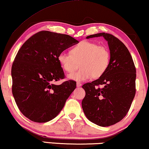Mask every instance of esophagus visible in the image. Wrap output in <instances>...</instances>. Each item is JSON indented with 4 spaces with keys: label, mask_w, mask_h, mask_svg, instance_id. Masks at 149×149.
<instances>
[{
    "label": "esophagus",
    "mask_w": 149,
    "mask_h": 149,
    "mask_svg": "<svg viewBox=\"0 0 149 149\" xmlns=\"http://www.w3.org/2000/svg\"><path fill=\"white\" fill-rule=\"evenodd\" d=\"M77 86L78 88L80 87V86H81V84L79 83V82H77Z\"/></svg>",
    "instance_id": "esophagus-1"
}]
</instances>
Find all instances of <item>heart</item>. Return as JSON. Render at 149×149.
Returning <instances> with one entry per match:
<instances>
[{"label": "heart", "instance_id": "heart-1", "mask_svg": "<svg viewBox=\"0 0 149 149\" xmlns=\"http://www.w3.org/2000/svg\"><path fill=\"white\" fill-rule=\"evenodd\" d=\"M70 52H60L57 58L62 68L68 73L75 70L80 63L81 69L68 76L72 80L80 82L100 78L109 68L111 53L104 45L85 41L73 47Z\"/></svg>", "mask_w": 149, "mask_h": 149}]
</instances>
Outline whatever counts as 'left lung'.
Masks as SVG:
<instances>
[{
    "instance_id": "left-lung-1",
    "label": "left lung",
    "mask_w": 149,
    "mask_h": 149,
    "mask_svg": "<svg viewBox=\"0 0 149 149\" xmlns=\"http://www.w3.org/2000/svg\"><path fill=\"white\" fill-rule=\"evenodd\" d=\"M102 36L108 41L111 64L103 76L82 86L86 96L81 105L91 122L109 126L122 120L131 108L136 92V69L127 47L115 36L102 32L87 38Z\"/></svg>"
}]
</instances>
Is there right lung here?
Returning <instances> with one entry per match:
<instances>
[{
    "label": "right lung",
    "instance_id": "add662e5",
    "mask_svg": "<svg viewBox=\"0 0 149 149\" xmlns=\"http://www.w3.org/2000/svg\"><path fill=\"white\" fill-rule=\"evenodd\" d=\"M78 43L67 34L41 31L23 43L12 66V90L24 116L32 122L45 123L60 113L76 88V81L53 84L65 78L58 55Z\"/></svg>",
    "mask_w": 149,
    "mask_h": 149
}]
</instances>
